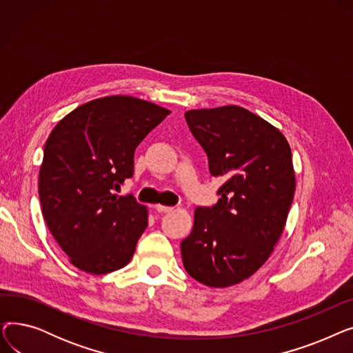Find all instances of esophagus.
Listing matches in <instances>:
<instances>
[{"instance_id": "esophagus-1", "label": "esophagus", "mask_w": 353, "mask_h": 353, "mask_svg": "<svg viewBox=\"0 0 353 353\" xmlns=\"http://www.w3.org/2000/svg\"><path fill=\"white\" fill-rule=\"evenodd\" d=\"M154 209L159 212V213H170L173 210V208H169V206H161V205H156Z\"/></svg>"}]
</instances>
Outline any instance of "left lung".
I'll return each mask as SVG.
<instances>
[{"mask_svg": "<svg viewBox=\"0 0 353 353\" xmlns=\"http://www.w3.org/2000/svg\"><path fill=\"white\" fill-rule=\"evenodd\" d=\"M190 132L205 148L209 170L226 181L213 208H197L183 240L186 272L210 288L243 282L261 269L283 233L294 196L286 137L239 105L189 110Z\"/></svg>", "mask_w": 353, "mask_h": 353, "instance_id": "8db88e82", "label": "left lung"}]
</instances>
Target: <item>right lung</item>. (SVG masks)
Returning <instances> with one entry per match:
<instances>
[{
  "label": "right lung",
  "instance_id": "right-lung-1",
  "mask_svg": "<svg viewBox=\"0 0 353 353\" xmlns=\"http://www.w3.org/2000/svg\"><path fill=\"white\" fill-rule=\"evenodd\" d=\"M170 110L108 96L72 110L44 147L39 194L46 223L70 262L105 274L124 268L147 228V208L114 190L134 172V152Z\"/></svg>",
  "mask_w": 353,
  "mask_h": 353
}]
</instances>
